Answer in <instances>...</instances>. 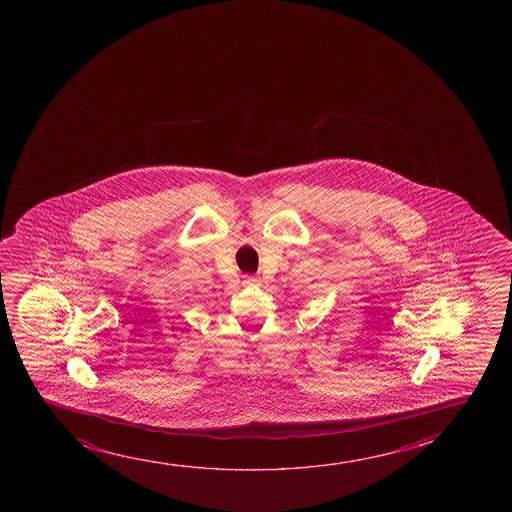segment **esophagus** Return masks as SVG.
<instances>
[{"label":"esophagus","mask_w":512,"mask_h":512,"mask_svg":"<svg viewBox=\"0 0 512 512\" xmlns=\"http://www.w3.org/2000/svg\"><path fill=\"white\" fill-rule=\"evenodd\" d=\"M245 285H250V287H259L260 281L255 278V276H245Z\"/></svg>","instance_id":"34e87169"}]
</instances>
